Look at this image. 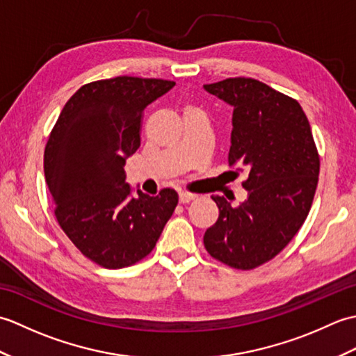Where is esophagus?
Wrapping results in <instances>:
<instances>
[{"instance_id":"1","label":"esophagus","mask_w":356,"mask_h":356,"mask_svg":"<svg viewBox=\"0 0 356 356\" xmlns=\"http://www.w3.org/2000/svg\"><path fill=\"white\" fill-rule=\"evenodd\" d=\"M194 199H195V195L191 193H180L179 194V202L182 203V205H185V203H190Z\"/></svg>"}]
</instances>
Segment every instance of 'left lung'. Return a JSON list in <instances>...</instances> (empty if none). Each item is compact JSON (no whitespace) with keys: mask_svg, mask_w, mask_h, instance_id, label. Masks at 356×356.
Masks as SVG:
<instances>
[{"mask_svg":"<svg viewBox=\"0 0 356 356\" xmlns=\"http://www.w3.org/2000/svg\"><path fill=\"white\" fill-rule=\"evenodd\" d=\"M234 107L229 165L245 170L248 199L238 207L213 195L217 222L203 236L208 254L251 270L274 259L303 226L318 184L320 156L311 125L293 97L252 78L205 84Z\"/></svg>","mask_w":356,"mask_h":356,"instance_id":"8db88e82","label":"left lung"}]
</instances>
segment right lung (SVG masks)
Here are the masks:
<instances>
[{"label": "right lung", "mask_w": 356, "mask_h": 356, "mask_svg": "<svg viewBox=\"0 0 356 356\" xmlns=\"http://www.w3.org/2000/svg\"><path fill=\"white\" fill-rule=\"evenodd\" d=\"M176 82L118 76L82 86L59 115L44 149L55 217L82 255L107 269L131 266L153 251L177 207L125 182V159L140 147L143 110Z\"/></svg>", "instance_id": "add662e5"}]
</instances>
